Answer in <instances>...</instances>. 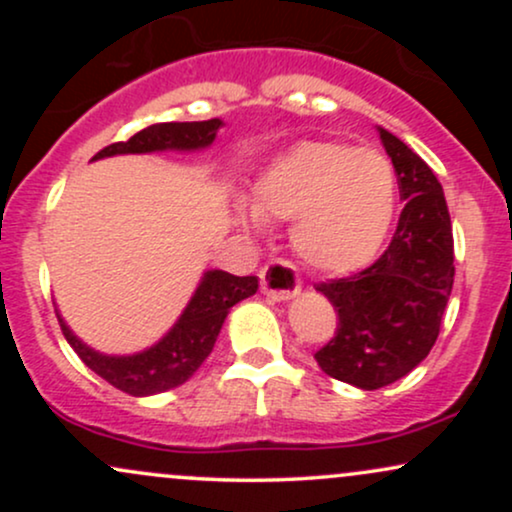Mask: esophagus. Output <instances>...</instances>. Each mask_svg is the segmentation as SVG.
<instances>
[{"instance_id":"obj_1","label":"esophagus","mask_w":512,"mask_h":512,"mask_svg":"<svg viewBox=\"0 0 512 512\" xmlns=\"http://www.w3.org/2000/svg\"><path fill=\"white\" fill-rule=\"evenodd\" d=\"M262 293L272 301H289L301 291V276L296 267L286 260H274L260 272Z\"/></svg>"}]
</instances>
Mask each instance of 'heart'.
Returning <instances> with one entry per match:
<instances>
[{"label":"heart","instance_id":"heart-1","mask_svg":"<svg viewBox=\"0 0 512 512\" xmlns=\"http://www.w3.org/2000/svg\"><path fill=\"white\" fill-rule=\"evenodd\" d=\"M397 209V173L375 149L339 142H298L257 175L245 226L293 221L291 243L305 264L349 274L378 255Z\"/></svg>","mask_w":512,"mask_h":512}]
</instances>
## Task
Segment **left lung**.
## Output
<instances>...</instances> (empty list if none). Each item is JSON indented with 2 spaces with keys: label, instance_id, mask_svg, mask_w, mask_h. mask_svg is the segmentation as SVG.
<instances>
[{
  "label": "left lung",
  "instance_id": "8db88e82",
  "mask_svg": "<svg viewBox=\"0 0 512 512\" xmlns=\"http://www.w3.org/2000/svg\"><path fill=\"white\" fill-rule=\"evenodd\" d=\"M378 134L404 199L395 236L368 269L317 286L339 317L332 342L315 354L317 366L361 390L395 383L424 361L455 281L443 187L402 139L383 127Z\"/></svg>",
  "mask_w": 512,
  "mask_h": 512
}]
</instances>
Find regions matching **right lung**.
Returning a JSON list of instances; mask_svg holds the SVG:
<instances>
[{
  "label": "right lung",
  "mask_w": 512,
  "mask_h": 512,
  "mask_svg": "<svg viewBox=\"0 0 512 512\" xmlns=\"http://www.w3.org/2000/svg\"><path fill=\"white\" fill-rule=\"evenodd\" d=\"M221 125L219 117L204 122H158L129 137L127 142L105 146L91 161L125 154H156V151H202L214 144ZM257 286H260L257 276H233L221 269H209L202 274L190 303L185 305L175 325L149 349L127 356H110L91 349L64 322L60 310L55 313L64 339L93 373L127 395L149 397L173 390L197 373L204 358L214 349L228 310L257 293Z\"/></svg>",
  "instance_id": "1"
}]
</instances>
